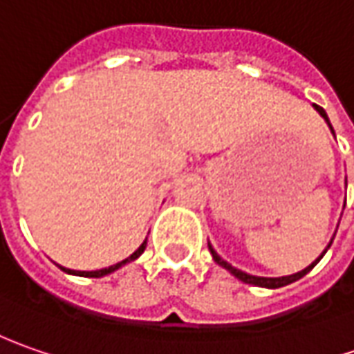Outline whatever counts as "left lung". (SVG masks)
Listing matches in <instances>:
<instances>
[{
	"label": "left lung",
	"mask_w": 354,
	"mask_h": 354,
	"mask_svg": "<svg viewBox=\"0 0 354 354\" xmlns=\"http://www.w3.org/2000/svg\"><path fill=\"white\" fill-rule=\"evenodd\" d=\"M313 107H315V111L319 113V115L327 121V125H329V129H331V133H333V127H331V123H329V117H327V113H325V109L323 107H319V105L313 104ZM331 243H333V239L329 241V245H327V249L331 247ZM209 247V252H212V257H214V261L219 264V266H223L225 270H229L233 276H237L239 280H243L245 284H252V286H261V288H282V286H288V284H292V282H296V280H299L301 276H306L308 272H310L311 268L317 264V262L322 261L323 254L327 252V249L323 250L322 257L319 259H315V261L311 262L308 268H304V270H299V272H296V274H290V276H280V278H264V276H252V274H247V272H243V270H239V268H235V266H231L229 262L223 261L217 252L214 250V247L212 245H207Z\"/></svg>",
	"instance_id": "8db88e82"
}]
</instances>
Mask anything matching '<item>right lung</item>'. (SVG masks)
Instances as JSON below:
<instances>
[{"label": "right lung", "mask_w": 354, "mask_h": 354, "mask_svg": "<svg viewBox=\"0 0 354 354\" xmlns=\"http://www.w3.org/2000/svg\"><path fill=\"white\" fill-rule=\"evenodd\" d=\"M145 249H147V241L140 245L139 249L135 250L131 257H127L125 261H121V262H117V264H113V266H109V268H102V270H90V272H86V270H70V268H64V266H60L64 272H68V274H76V276H86V278H102V276L105 274H111V272H115L117 268H121V266H125L127 262L131 261H135V259H139L140 254L145 252Z\"/></svg>", "instance_id": "1"}]
</instances>
